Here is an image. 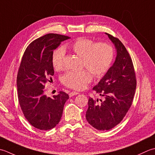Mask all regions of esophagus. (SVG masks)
Returning a JSON list of instances; mask_svg holds the SVG:
<instances>
[{
	"instance_id": "esophagus-1",
	"label": "esophagus",
	"mask_w": 155,
	"mask_h": 155,
	"mask_svg": "<svg viewBox=\"0 0 155 155\" xmlns=\"http://www.w3.org/2000/svg\"><path fill=\"white\" fill-rule=\"evenodd\" d=\"M78 94H79V93H78V92H76V91H71V92L69 93V97H73L74 96L78 95Z\"/></svg>"
}]
</instances>
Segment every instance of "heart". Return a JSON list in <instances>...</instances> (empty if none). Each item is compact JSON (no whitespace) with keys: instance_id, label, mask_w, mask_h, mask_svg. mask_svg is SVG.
<instances>
[{"instance_id":"heart-1","label":"heart","mask_w":155,"mask_h":155,"mask_svg":"<svg viewBox=\"0 0 155 155\" xmlns=\"http://www.w3.org/2000/svg\"><path fill=\"white\" fill-rule=\"evenodd\" d=\"M75 55L81 58V66L86 69L79 71H69L62 77L65 87L81 90L94 78H100L111 67L114 58V51L108 43H96L87 38H80L69 46ZM65 52L62 48L56 49L52 55V65L56 71L64 69Z\"/></svg>"}]
</instances>
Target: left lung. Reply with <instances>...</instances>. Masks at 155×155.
<instances>
[{"mask_svg":"<svg viewBox=\"0 0 155 155\" xmlns=\"http://www.w3.org/2000/svg\"><path fill=\"white\" fill-rule=\"evenodd\" d=\"M108 35L114 44L117 55L114 64L93 90L104 100L90 97L86 117L88 123L100 130H108L118 125L133 102L137 78L130 55L118 38Z\"/></svg>","mask_w":155,"mask_h":155,"instance_id":"obj_1","label":"left lung"}]
</instances>
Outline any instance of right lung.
I'll return each instance as SVG.
<instances>
[{
	"label": "right lung",
	"instance_id": "1",
	"mask_svg": "<svg viewBox=\"0 0 155 155\" xmlns=\"http://www.w3.org/2000/svg\"><path fill=\"white\" fill-rule=\"evenodd\" d=\"M69 38L56 33L45 35L29 44L21 59L17 78L18 102L25 118L39 130H50L58 124L69 98L64 91L47 97L44 88L54 75L53 50Z\"/></svg>",
	"mask_w": 155,
	"mask_h": 155
}]
</instances>
